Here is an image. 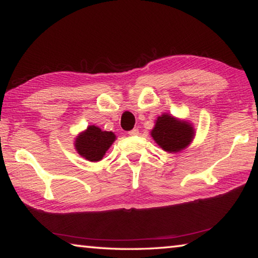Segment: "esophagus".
<instances>
[{
  "instance_id": "obj_1",
  "label": "esophagus",
  "mask_w": 258,
  "mask_h": 258,
  "mask_svg": "<svg viewBox=\"0 0 258 258\" xmlns=\"http://www.w3.org/2000/svg\"><path fill=\"white\" fill-rule=\"evenodd\" d=\"M128 134L132 135V137H134V135H138L139 134V130L138 128H133L132 131H130Z\"/></svg>"
}]
</instances>
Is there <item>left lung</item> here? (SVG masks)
<instances>
[{
    "mask_svg": "<svg viewBox=\"0 0 258 258\" xmlns=\"http://www.w3.org/2000/svg\"><path fill=\"white\" fill-rule=\"evenodd\" d=\"M150 134L164 151L176 154L191 145L196 131L189 120L178 119L164 112L156 119Z\"/></svg>",
    "mask_w": 258,
    "mask_h": 258,
    "instance_id": "obj_1",
    "label": "left lung"
}]
</instances>
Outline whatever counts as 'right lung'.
Instances as JSON below:
<instances>
[{
	"instance_id": "1",
	"label": "right lung",
	"mask_w": 258,
	"mask_h": 258,
	"mask_svg": "<svg viewBox=\"0 0 258 258\" xmlns=\"http://www.w3.org/2000/svg\"><path fill=\"white\" fill-rule=\"evenodd\" d=\"M115 140L116 135L112 132L102 131L95 125H90L77 135L74 146L81 157L95 163L103 158Z\"/></svg>"
}]
</instances>
